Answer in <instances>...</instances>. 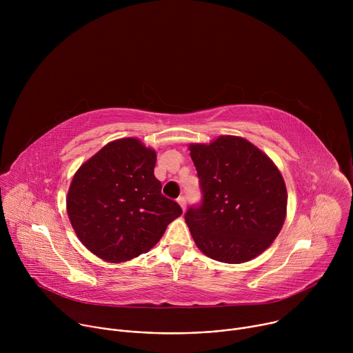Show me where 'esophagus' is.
<instances>
[{"instance_id": "obj_1", "label": "esophagus", "mask_w": 353, "mask_h": 353, "mask_svg": "<svg viewBox=\"0 0 353 353\" xmlns=\"http://www.w3.org/2000/svg\"><path fill=\"white\" fill-rule=\"evenodd\" d=\"M177 203H179V205L181 207V210L185 211V204H187L185 196H179V198H177Z\"/></svg>"}]
</instances>
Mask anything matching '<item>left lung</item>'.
I'll return each instance as SVG.
<instances>
[{"mask_svg":"<svg viewBox=\"0 0 353 353\" xmlns=\"http://www.w3.org/2000/svg\"><path fill=\"white\" fill-rule=\"evenodd\" d=\"M188 149L203 191V203L184 216L196 247L228 264L256 259L272 244L286 218L281 172L241 137L221 135Z\"/></svg>","mask_w":353,"mask_h":353,"instance_id":"1","label":"left lung"}]
</instances>
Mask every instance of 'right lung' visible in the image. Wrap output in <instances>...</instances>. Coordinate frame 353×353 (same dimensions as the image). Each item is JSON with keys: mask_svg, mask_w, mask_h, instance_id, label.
Segmentation results:
<instances>
[{"mask_svg": "<svg viewBox=\"0 0 353 353\" xmlns=\"http://www.w3.org/2000/svg\"><path fill=\"white\" fill-rule=\"evenodd\" d=\"M157 152L137 138L109 142L74 174L67 212L81 243L109 263L146 253L181 208L162 194Z\"/></svg>", "mask_w": 353, "mask_h": 353, "instance_id": "right-lung-1", "label": "right lung"}]
</instances>
